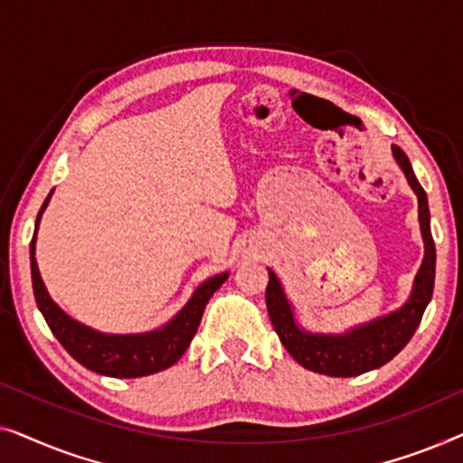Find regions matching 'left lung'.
<instances>
[{"label":"left lung","instance_id":"obj_1","mask_svg":"<svg viewBox=\"0 0 463 463\" xmlns=\"http://www.w3.org/2000/svg\"><path fill=\"white\" fill-rule=\"evenodd\" d=\"M396 162L401 164L409 185L417 194L420 202V227L423 244H426V255L420 271H417L413 295L407 306L398 312L379 318L371 325L358 326L347 335H312L301 331L293 318L287 297L282 293L280 282L274 271H269V282L265 288V303H268L269 320L274 325L278 337L287 352L299 363L303 369L320 373V375L331 377H356L366 371L379 369L390 363L404 345L409 344L413 333L420 326L421 316L426 312L434 290V274H436V246L430 230V208L428 195L417 181L411 168L407 154L401 147H392Z\"/></svg>","mask_w":463,"mask_h":463}]
</instances>
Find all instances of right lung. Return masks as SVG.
Here are the masks:
<instances>
[{
	"label": "right lung",
	"instance_id": "right-lung-1",
	"mask_svg": "<svg viewBox=\"0 0 463 463\" xmlns=\"http://www.w3.org/2000/svg\"><path fill=\"white\" fill-rule=\"evenodd\" d=\"M52 195V194H50ZM42 204V211L37 213L35 221V233L37 225H40L43 208L48 206V200ZM35 236L31 240V282H33V295L37 301V307L43 318H46L50 331L61 345L84 364L86 369L100 375L109 377H145L151 373L164 371L173 366L176 360L183 356L192 344L195 331H198L202 314H204L206 303L214 295L221 284L227 280V274L214 276L206 280L202 287H198L192 299L166 326L160 331L145 333V335H103L92 331L80 322L62 312L56 303L50 299L46 287H43L40 269L35 263Z\"/></svg>",
	"mask_w": 463,
	"mask_h": 463
}]
</instances>
